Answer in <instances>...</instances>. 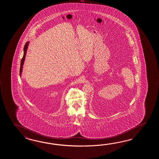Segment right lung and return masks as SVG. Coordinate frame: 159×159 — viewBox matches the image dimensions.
Segmentation results:
<instances>
[{"instance_id":"obj_1","label":"right lung","mask_w":159,"mask_h":159,"mask_svg":"<svg viewBox=\"0 0 159 159\" xmlns=\"http://www.w3.org/2000/svg\"><path fill=\"white\" fill-rule=\"evenodd\" d=\"M29 44H30V41H27V43L25 44V45H24V54H23V57L21 60L20 68V77L21 73H22V71H23V65H24V61H25V56H26L27 49H28V47Z\"/></svg>"}]
</instances>
